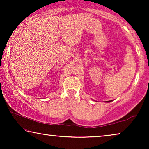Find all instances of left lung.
I'll use <instances>...</instances> for the list:
<instances>
[{"mask_svg":"<svg viewBox=\"0 0 149 149\" xmlns=\"http://www.w3.org/2000/svg\"><path fill=\"white\" fill-rule=\"evenodd\" d=\"M111 101H112V100H109V101H107V102H111Z\"/></svg>","mask_w":149,"mask_h":149,"instance_id":"obj_1","label":"left lung"}]
</instances>
